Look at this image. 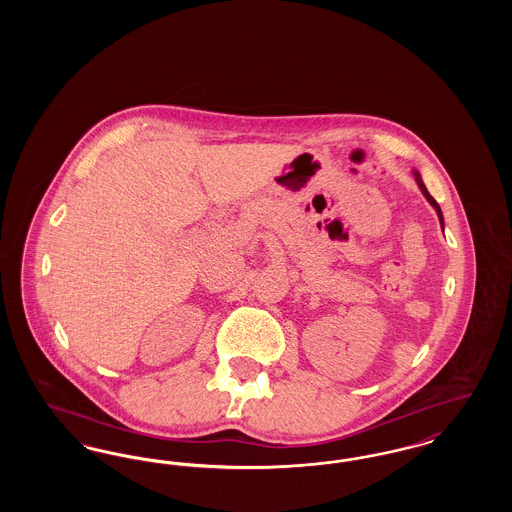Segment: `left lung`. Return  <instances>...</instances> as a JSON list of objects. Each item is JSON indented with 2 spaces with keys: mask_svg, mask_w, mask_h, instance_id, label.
I'll return each instance as SVG.
<instances>
[{
  "mask_svg": "<svg viewBox=\"0 0 512 512\" xmlns=\"http://www.w3.org/2000/svg\"><path fill=\"white\" fill-rule=\"evenodd\" d=\"M414 178H416V182H418V186H420V190H422V194L426 195V199L432 203V207L438 211L439 222H441V226H443V215H441V209H439L438 201L432 197V195L428 194V190H426V186L422 184V178H420V174L418 172H414Z\"/></svg>",
  "mask_w": 512,
  "mask_h": 512,
  "instance_id": "obj_1",
  "label": "left lung"
}]
</instances>
